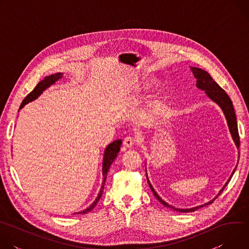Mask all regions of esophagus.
<instances>
[{"label":"esophagus","mask_w":249,"mask_h":249,"mask_svg":"<svg viewBox=\"0 0 249 249\" xmlns=\"http://www.w3.org/2000/svg\"><path fill=\"white\" fill-rule=\"evenodd\" d=\"M123 144H124V146H125L126 148H132V147H134V145L136 144V140H135L133 137H131V136L126 137V138L124 139V141H123Z\"/></svg>","instance_id":"34e87169"}]
</instances>
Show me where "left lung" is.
<instances>
[{
    "instance_id": "8db88e82",
    "label": "left lung",
    "mask_w": 249,
    "mask_h": 249,
    "mask_svg": "<svg viewBox=\"0 0 249 249\" xmlns=\"http://www.w3.org/2000/svg\"><path fill=\"white\" fill-rule=\"evenodd\" d=\"M192 71H193V74L195 76V78L197 79V84L196 86L200 89H203L206 91L207 95L214 100L216 103H218L221 108L223 109L224 113H225V116L227 118V121H228V125H229V128H230V132L232 136V139L234 141V143L236 145L237 148H239V145H240V141H239V135H238V129H237V122H236V116H235V112H234V109H233V106H232V102L230 98V96L227 94V92L214 81L212 79V77L210 76L209 73H207L206 71L202 70V69H199V68H191ZM236 168V167H235ZM235 169L232 171L231 175L230 176V179L227 181V183L225 184V186L222 188V190L219 192V194L216 196V198L213 199L212 201L206 203L205 205H202V206H198V207H195V208H191V209H176L170 205H168L166 202H164L159 195L158 193L155 191V189L153 188L152 184L150 183L149 179H148V176H147V179H148V182H149V185H150V188L151 190L153 191L154 195L156 196V198L165 207L167 208H171L173 209L174 211H177V212H181V213H189V212H194L198 209H200L201 207H204L206 205H210L212 204L213 202H214L218 197L219 195H221V193L224 191V189L226 188V186L229 184L231 176L233 175Z\"/></svg>"
}]
</instances>
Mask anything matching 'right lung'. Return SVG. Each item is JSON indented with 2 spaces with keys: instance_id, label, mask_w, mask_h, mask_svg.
Returning a JSON list of instances; mask_svg holds the SVG:
<instances>
[{
  "instance_id": "obj_1",
  "label": "right lung",
  "mask_w": 249,
  "mask_h": 249,
  "mask_svg": "<svg viewBox=\"0 0 249 249\" xmlns=\"http://www.w3.org/2000/svg\"><path fill=\"white\" fill-rule=\"evenodd\" d=\"M60 78H62V74L61 73H57L55 75H51V76H48V77H45L40 83H38L36 85V87H35L33 89V90L31 92H29L25 98L22 100L20 106H19V109H21L23 106L34 100L36 99L41 93L42 91L47 89L48 87H50L51 85H53L56 81H58ZM121 144H122V140H116L114 141L113 143H111L107 148L105 149V152H104V157H103V163H102V174H103V180H102V186L100 188V191L96 197V199L94 200V202L89 207L87 208L86 210L82 211V212H79L77 213V214H87V213L90 212L94 207L95 205L97 204V202L99 201L100 197L102 196V192H103V188H104V184H105V180H106V176H107V171L109 170V167L110 165L112 164V162L114 161V160L116 159L117 157V154L119 153L120 151V147H121Z\"/></svg>"
}]
</instances>
